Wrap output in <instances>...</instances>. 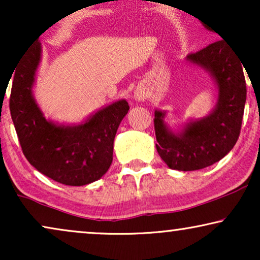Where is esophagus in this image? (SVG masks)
Returning a JSON list of instances; mask_svg holds the SVG:
<instances>
[{"label":"esophagus","mask_w":260,"mask_h":260,"mask_svg":"<svg viewBox=\"0 0 260 260\" xmlns=\"http://www.w3.org/2000/svg\"><path fill=\"white\" fill-rule=\"evenodd\" d=\"M145 97H147V95H145V93H144L143 91L137 90L136 92H135V98H136L138 102H143L144 99H145Z\"/></svg>","instance_id":"esophagus-1"}]
</instances>
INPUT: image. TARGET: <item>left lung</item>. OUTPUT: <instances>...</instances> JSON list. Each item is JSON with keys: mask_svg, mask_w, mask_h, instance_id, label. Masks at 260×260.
<instances>
[{"mask_svg": "<svg viewBox=\"0 0 260 260\" xmlns=\"http://www.w3.org/2000/svg\"><path fill=\"white\" fill-rule=\"evenodd\" d=\"M187 61L207 71L219 92L214 110L208 116L190 120L177 134L165 123L166 112L155 111L158 155L170 169L182 172L214 165L232 150L239 138L246 102L244 65L225 40L190 53Z\"/></svg>", "mask_w": 260, "mask_h": 260, "instance_id": "1", "label": "left lung"}]
</instances>
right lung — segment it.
<instances>
[{"label":"right lung","instance_id":"1","mask_svg":"<svg viewBox=\"0 0 260 260\" xmlns=\"http://www.w3.org/2000/svg\"><path fill=\"white\" fill-rule=\"evenodd\" d=\"M41 44L30 45L14 74L9 109L23 155L38 172L66 186L101 179L112 163L113 141L129 111L125 99L112 103L78 125L45 118L33 97Z\"/></svg>","mask_w":260,"mask_h":260}]
</instances>
